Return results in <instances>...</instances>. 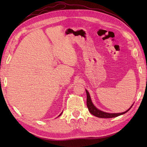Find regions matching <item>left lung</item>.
I'll use <instances>...</instances> for the list:
<instances>
[{
  "label": "left lung",
  "instance_id": "left-lung-1",
  "mask_svg": "<svg viewBox=\"0 0 147 147\" xmlns=\"http://www.w3.org/2000/svg\"><path fill=\"white\" fill-rule=\"evenodd\" d=\"M86 95H87V100H86V105L88 108L89 111L94 116L99 117V118H115L119 116V115H123L124 113H126V112H127L129 110L131 107H132V105L131 107L129 109L127 110H126V112H123V113H106V112H104L102 111L97 109L96 107L93 105L92 102L91 101V97L90 96V94H89L88 91L86 90Z\"/></svg>",
  "mask_w": 147,
  "mask_h": 147
}]
</instances>
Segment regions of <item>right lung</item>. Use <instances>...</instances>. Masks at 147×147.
I'll return each mask as SVG.
<instances>
[{
	"mask_svg": "<svg viewBox=\"0 0 147 147\" xmlns=\"http://www.w3.org/2000/svg\"><path fill=\"white\" fill-rule=\"evenodd\" d=\"M61 115V114H60V115H59V116H60V115Z\"/></svg>",
	"mask_w": 147,
	"mask_h": 147,
	"instance_id": "add662e5",
	"label": "right lung"
}]
</instances>
